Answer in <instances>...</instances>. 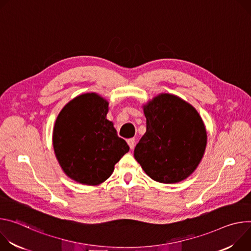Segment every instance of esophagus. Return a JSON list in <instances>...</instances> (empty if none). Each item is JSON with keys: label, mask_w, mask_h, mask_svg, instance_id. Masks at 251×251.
I'll use <instances>...</instances> for the list:
<instances>
[{"label": "esophagus", "mask_w": 251, "mask_h": 251, "mask_svg": "<svg viewBox=\"0 0 251 251\" xmlns=\"http://www.w3.org/2000/svg\"><path fill=\"white\" fill-rule=\"evenodd\" d=\"M127 145H128L130 150H133V148L135 146V140H134V138H129V140H127Z\"/></svg>", "instance_id": "34e87169"}]
</instances>
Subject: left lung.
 <instances>
[{"label":"left lung","instance_id":"left-lung-1","mask_svg":"<svg viewBox=\"0 0 251 251\" xmlns=\"http://www.w3.org/2000/svg\"><path fill=\"white\" fill-rule=\"evenodd\" d=\"M143 107L147 131L134 149V158L157 182L185 179L197 170L207 143L198 110L171 94H160Z\"/></svg>","mask_w":251,"mask_h":251}]
</instances>
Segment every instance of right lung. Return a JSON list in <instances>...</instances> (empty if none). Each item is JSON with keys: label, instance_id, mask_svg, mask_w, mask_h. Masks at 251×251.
Masks as SVG:
<instances>
[{"label": "right lung", "instance_id": "1", "mask_svg": "<svg viewBox=\"0 0 251 251\" xmlns=\"http://www.w3.org/2000/svg\"><path fill=\"white\" fill-rule=\"evenodd\" d=\"M107 111V100L89 93L68 102L55 120V157L64 173L81 184L98 185L106 180L129 151L114 124L106 120Z\"/></svg>", "mask_w": 251, "mask_h": 251}]
</instances>
